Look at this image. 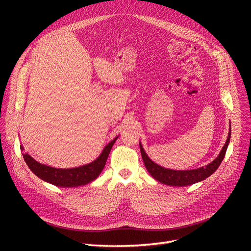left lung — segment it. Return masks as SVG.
Instances as JSON below:
<instances>
[{"label":"left lung","instance_id":"8db88e82","mask_svg":"<svg viewBox=\"0 0 251 251\" xmlns=\"http://www.w3.org/2000/svg\"><path fill=\"white\" fill-rule=\"evenodd\" d=\"M231 138V127L229 129V134L228 138L226 140L225 146L223 147L221 152L219 155L216 157V159L205 167H201L197 169L193 170H172V169H167L164 168L160 165H157L151 161L149 155L147 154L146 151L143 150L142 144L139 142V148H140V152L142 160L144 163V166H146L147 170L149 171V173L159 182L166 184V185L170 186H188L191 185V184L201 182L207 177H209L212 174H214L219 166L221 165L222 161L224 160L226 154V151L228 149L229 142Z\"/></svg>","mask_w":251,"mask_h":251}]
</instances>
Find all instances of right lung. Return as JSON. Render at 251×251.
Instances as JSON below:
<instances>
[{
	"label": "right lung",
	"mask_w": 251,
	"mask_h": 251,
	"mask_svg": "<svg viewBox=\"0 0 251 251\" xmlns=\"http://www.w3.org/2000/svg\"><path fill=\"white\" fill-rule=\"evenodd\" d=\"M118 137L119 136L115 137L111 142H109L107 146L104 147L101 153L94 162L77 168H52L38 163L28 153L23 152L22 155L25 163L27 164L28 168L32 171V173L36 175L38 178H41L42 180L58 187H78L81 185H85V184L92 182L99 177V175L103 170L105 162L108 160L112 147L114 146V143ZM20 149L22 151H24L22 146H20Z\"/></svg>",
	"instance_id": "1"
}]
</instances>
